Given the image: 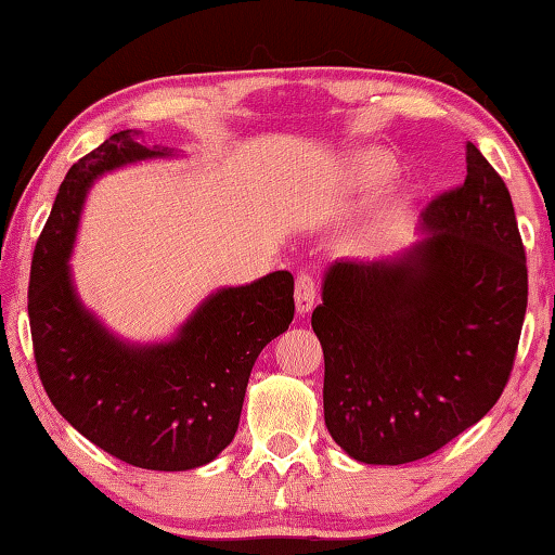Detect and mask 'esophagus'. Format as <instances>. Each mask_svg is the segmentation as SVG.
I'll use <instances>...</instances> for the list:
<instances>
[{
	"instance_id": "obj_1",
	"label": "esophagus",
	"mask_w": 555,
	"mask_h": 555,
	"mask_svg": "<svg viewBox=\"0 0 555 555\" xmlns=\"http://www.w3.org/2000/svg\"><path fill=\"white\" fill-rule=\"evenodd\" d=\"M313 304H315V281H313V276L300 274L296 279V311L300 315L311 313Z\"/></svg>"
}]
</instances>
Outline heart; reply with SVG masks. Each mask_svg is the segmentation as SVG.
<instances>
[{"instance_id":"obj_1","label":"heart","mask_w":555,"mask_h":555,"mask_svg":"<svg viewBox=\"0 0 555 555\" xmlns=\"http://www.w3.org/2000/svg\"><path fill=\"white\" fill-rule=\"evenodd\" d=\"M399 176V162L384 149H357L343 162V191L352 203H367L387 191ZM411 191H399L384 198L352 234V247L377 251L397 242L409 228Z\"/></svg>"}]
</instances>
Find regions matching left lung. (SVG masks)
Listing matches in <instances>:
<instances>
[{"label": "left lung", "instance_id": "obj_1", "mask_svg": "<svg viewBox=\"0 0 555 555\" xmlns=\"http://www.w3.org/2000/svg\"><path fill=\"white\" fill-rule=\"evenodd\" d=\"M465 162V183L421 212L416 242L325 269L311 318L325 426L357 463L436 453L509 379L529 296L524 244L500 173L475 144Z\"/></svg>", "mask_w": 555, "mask_h": 555}]
</instances>
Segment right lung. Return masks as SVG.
<instances>
[{
	"mask_svg": "<svg viewBox=\"0 0 555 555\" xmlns=\"http://www.w3.org/2000/svg\"><path fill=\"white\" fill-rule=\"evenodd\" d=\"M139 131L105 139L70 166L34 249L29 321L43 389L90 443L144 469L181 473L232 443L259 352L294 321V276L271 271L205 296L168 340L131 343L82 304L70 255L82 203L100 176L173 149Z\"/></svg>",
	"mask_w": 555,
	"mask_h": 555,
	"instance_id": "right-lung-1",
	"label": "right lung"
}]
</instances>
